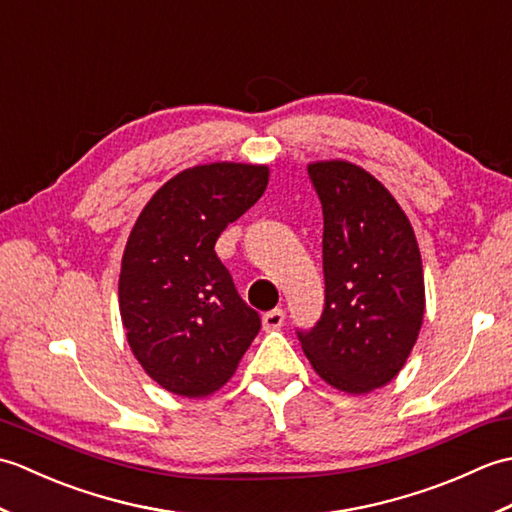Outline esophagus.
<instances>
[{"label":"esophagus","instance_id":"esophagus-1","mask_svg":"<svg viewBox=\"0 0 512 512\" xmlns=\"http://www.w3.org/2000/svg\"><path fill=\"white\" fill-rule=\"evenodd\" d=\"M284 319H286V312L281 310V308H275V310H270V312H266L264 314V330H277V328H281V325H284Z\"/></svg>","mask_w":512,"mask_h":512}]
</instances>
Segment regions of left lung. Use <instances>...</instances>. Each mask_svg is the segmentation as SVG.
<instances>
[{
	"mask_svg": "<svg viewBox=\"0 0 512 512\" xmlns=\"http://www.w3.org/2000/svg\"><path fill=\"white\" fill-rule=\"evenodd\" d=\"M308 176L323 206L325 306L303 352L325 383L367 391L394 378L418 339L424 277L405 211L352 162H314Z\"/></svg>",
	"mask_w": 512,
	"mask_h": 512,
	"instance_id": "obj_1",
	"label": "left lung"
}]
</instances>
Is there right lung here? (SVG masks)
<instances>
[{
    "instance_id": "obj_1",
    "label": "right lung",
    "mask_w": 512,
    "mask_h": 512,
    "mask_svg": "<svg viewBox=\"0 0 512 512\" xmlns=\"http://www.w3.org/2000/svg\"><path fill=\"white\" fill-rule=\"evenodd\" d=\"M266 184L268 167L213 162L187 169L162 184L129 233L118 279L127 341L171 394L200 398L220 389L262 328L215 242Z\"/></svg>"
}]
</instances>
